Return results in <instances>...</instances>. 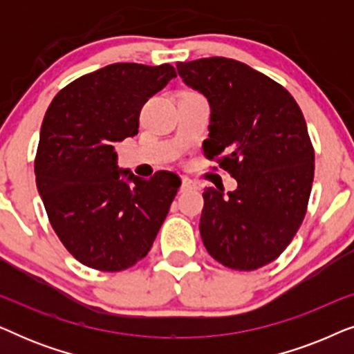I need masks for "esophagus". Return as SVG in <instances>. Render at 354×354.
<instances>
[{"label": "esophagus", "instance_id": "esophagus-1", "mask_svg": "<svg viewBox=\"0 0 354 354\" xmlns=\"http://www.w3.org/2000/svg\"><path fill=\"white\" fill-rule=\"evenodd\" d=\"M196 183L188 177H182V185H180V192H188V190H195Z\"/></svg>", "mask_w": 354, "mask_h": 354}]
</instances>
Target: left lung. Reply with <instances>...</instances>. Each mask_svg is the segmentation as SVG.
Masks as SVG:
<instances>
[{"label":"left lung","mask_w":354,"mask_h":354,"mask_svg":"<svg viewBox=\"0 0 354 354\" xmlns=\"http://www.w3.org/2000/svg\"><path fill=\"white\" fill-rule=\"evenodd\" d=\"M177 72L209 103L205 156L236 180L234 192L203 193V243L225 268H263L292 241L311 195L314 149L301 109L282 85L229 57L178 62Z\"/></svg>","instance_id":"1"}]
</instances>
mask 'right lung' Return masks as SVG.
<instances>
[{
    "label": "right lung",
    "mask_w": 354,
    "mask_h": 354,
    "mask_svg": "<svg viewBox=\"0 0 354 354\" xmlns=\"http://www.w3.org/2000/svg\"><path fill=\"white\" fill-rule=\"evenodd\" d=\"M174 77L171 64L115 62L64 86L46 111L37 188L62 245L88 268L119 272L143 259L180 187L172 172L145 180L120 169L114 148Z\"/></svg>",
    "instance_id": "obj_1"
}]
</instances>
